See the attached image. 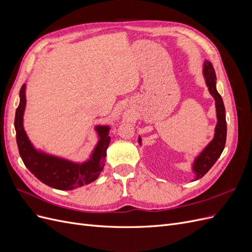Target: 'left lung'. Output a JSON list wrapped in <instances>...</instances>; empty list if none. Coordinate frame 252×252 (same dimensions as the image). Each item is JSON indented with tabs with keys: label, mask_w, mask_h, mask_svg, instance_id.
I'll list each match as a JSON object with an SVG mask.
<instances>
[{
	"label": "left lung",
	"mask_w": 252,
	"mask_h": 252,
	"mask_svg": "<svg viewBox=\"0 0 252 252\" xmlns=\"http://www.w3.org/2000/svg\"><path fill=\"white\" fill-rule=\"evenodd\" d=\"M203 77L205 79L206 85L208 87L209 94L215 98L216 111H217V125L215 128V135L213 139L207 144L199 155L193 158L191 164V170L194 174L192 181H196L208 172L211 167L215 165L217 159L222 155L226 143L227 126L225 117V106L222 96L217 90V75L213 69L212 64L208 60L204 61L203 65ZM139 144L142 146V139L139 136Z\"/></svg>",
	"instance_id": "8db88e82"
}]
</instances>
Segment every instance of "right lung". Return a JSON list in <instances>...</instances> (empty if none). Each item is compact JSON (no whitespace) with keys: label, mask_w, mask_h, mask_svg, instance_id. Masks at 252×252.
I'll return each mask as SVG.
<instances>
[{"label":"right lung","mask_w":252,"mask_h":252,"mask_svg":"<svg viewBox=\"0 0 252 252\" xmlns=\"http://www.w3.org/2000/svg\"><path fill=\"white\" fill-rule=\"evenodd\" d=\"M26 87V84H23L20 90V104L14 119L18 148L25 166L44 184L59 190H72L94 182L105 166L106 151L110 143V126H94L97 142L89 158L83 162H75L37 149L29 140L24 128Z\"/></svg>","instance_id":"right-lung-1"}]
</instances>
